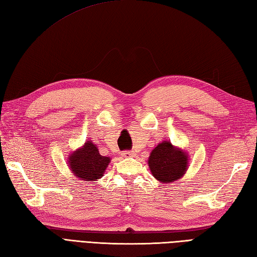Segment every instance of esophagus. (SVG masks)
I'll return each mask as SVG.
<instances>
[{
	"label": "esophagus",
	"mask_w": 257,
	"mask_h": 257,
	"mask_svg": "<svg viewBox=\"0 0 257 257\" xmlns=\"http://www.w3.org/2000/svg\"><path fill=\"white\" fill-rule=\"evenodd\" d=\"M136 153L134 151H124L122 152V157L128 158V157H135Z\"/></svg>",
	"instance_id": "34e87169"
}]
</instances>
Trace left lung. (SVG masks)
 Returning a JSON list of instances; mask_svg holds the SVG:
<instances>
[{
    "label": "left lung",
    "instance_id": "8db88e82",
    "mask_svg": "<svg viewBox=\"0 0 257 257\" xmlns=\"http://www.w3.org/2000/svg\"><path fill=\"white\" fill-rule=\"evenodd\" d=\"M152 175L159 182L173 183L186 173L188 154L170 141H163L153 149L148 160Z\"/></svg>",
    "mask_w": 257,
    "mask_h": 257
}]
</instances>
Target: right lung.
I'll list each match as a JSON object with an SVG mask.
<instances>
[{
	"label": "right lung",
	"mask_w": 257,
	"mask_h": 257,
	"mask_svg": "<svg viewBox=\"0 0 257 257\" xmlns=\"http://www.w3.org/2000/svg\"><path fill=\"white\" fill-rule=\"evenodd\" d=\"M110 162L108 157L99 154L98 148L94 142L86 141L82 148L70 154L68 164L76 178L86 182H96L104 175Z\"/></svg>",
	"instance_id": "1"
}]
</instances>
